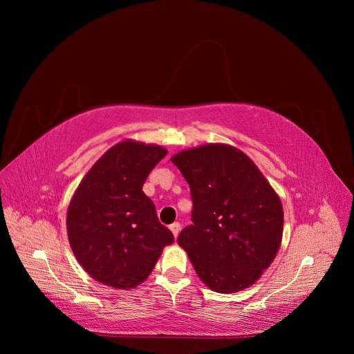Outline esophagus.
Returning <instances> with one entry per match:
<instances>
[{
  "mask_svg": "<svg viewBox=\"0 0 354 354\" xmlns=\"http://www.w3.org/2000/svg\"><path fill=\"white\" fill-rule=\"evenodd\" d=\"M169 230L172 231L174 236L176 238L179 235V232H180V224H179V222H174V224L169 227Z\"/></svg>",
  "mask_w": 354,
  "mask_h": 354,
  "instance_id": "esophagus-1",
  "label": "esophagus"
}]
</instances>
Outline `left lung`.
<instances>
[{
  "mask_svg": "<svg viewBox=\"0 0 354 354\" xmlns=\"http://www.w3.org/2000/svg\"><path fill=\"white\" fill-rule=\"evenodd\" d=\"M191 188L194 224L178 244L211 290L231 294L251 287L280 250V196L239 149L208 143L171 158Z\"/></svg>",
  "mask_w": 354,
  "mask_h": 354,
  "instance_id": "8db88e82",
  "label": "left lung"
}]
</instances>
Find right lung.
Returning <instances> with one entry per match:
<instances>
[{
	"mask_svg": "<svg viewBox=\"0 0 354 354\" xmlns=\"http://www.w3.org/2000/svg\"><path fill=\"white\" fill-rule=\"evenodd\" d=\"M167 155L159 145L123 140L91 166L67 209L74 257L96 281L130 290L151 275L172 232L163 227L142 191L153 167Z\"/></svg>",
	"mask_w": 354,
	"mask_h": 354,
	"instance_id": "obj_1",
	"label": "right lung"
}]
</instances>
